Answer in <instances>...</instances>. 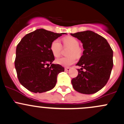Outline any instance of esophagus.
Segmentation results:
<instances>
[{
    "label": "esophagus",
    "instance_id": "1",
    "mask_svg": "<svg viewBox=\"0 0 124 124\" xmlns=\"http://www.w3.org/2000/svg\"><path fill=\"white\" fill-rule=\"evenodd\" d=\"M64 70L66 71H69L70 70V68H69V67H66V68H65Z\"/></svg>",
    "mask_w": 124,
    "mask_h": 124
}]
</instances>
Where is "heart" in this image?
Here are the masks:
<instances>
[{"label": "heart", "mask_w": 124, "mask_h": 124, "mask_svg": "<svg viewBox=\"0 0 124 124\" xmlns=\"http://www.w3.org/2000/svg\"><path fill=\"white\" fill-rule=\"evenodd\" d=\"M64 46L69 47L68 52L69 57H62L56 60V63L64 67H69L74 63L76 61V57H79L82 54L81 48L79 47V42L76 38L73 37H66L62 40ZM62 49V45L58 39H55L52 42L50 46V50L55 57H58L60 55Z\"/></svg>", "instance_id": "b5f03b06"}]
</instances>
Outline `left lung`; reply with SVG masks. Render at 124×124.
Masks as SVG:
<instances>
[{"label":"left lung","mask_w":124,"mask_h":124,"mask_svg":"<svg viewBox=\"0 0 124 124\" xmlns=\"http://www.w3.org/2000/svg\"><path fill=\"white\" fill-rule=\"evenodd\" d=\"M82 43L83 55L76 64L81 67L71 84L82 94H94L109 80L113 66V51L106 39L90 30L71 33ZM84 69L85 71H82Z\"/></svg>","instance_id":"left-lung-1"}]
</instances>
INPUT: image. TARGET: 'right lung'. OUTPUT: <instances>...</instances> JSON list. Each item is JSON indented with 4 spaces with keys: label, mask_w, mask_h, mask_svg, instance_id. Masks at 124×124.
I'll use <instances>...</instances> for the list:
<instances>
[{
    "label": "right lung",
    "mask_w": 124,
    "mask_h": 124,
    "mask_svg": "<svg viewBox=\"0 0 124 124\" xmlns=\"http://www.w3.org/2000/svg\"><path fill=\"white\" fill-rule=\"evenodd\" d=\"M64 34L37 29L27 34L18 44L15 67L20 84L28 90L42 93L55 87L57 75L64 69L53 64L55 58L50 46L53 40Z\"/></svg>",
    "instance_id": "right-lung-1"
}]
</instances>
